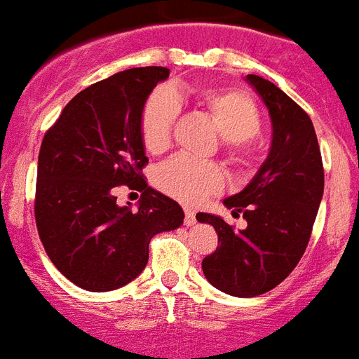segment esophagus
<instances>
[{
	"label": "esophagus",
	"instance_id": "obj_1",
	"mask_svg": "<svg viewBox=\"0 0 359 359\" xmlns=\"http://www.w3.org/2000/svg\"><path fill=\"white\" fill-rule=\"evenodd\" d=\"M195 222H197V219H195V212H191V210H188V208H186V210H184V224L186 226H194Z\"/></svg>",
	"mask_w": 359,
	"mask_h": 359
}]
</instances>
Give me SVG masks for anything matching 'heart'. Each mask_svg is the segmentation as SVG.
Masks as SVG:
<instances>
[{"instance_id": "1", "label": "heart", "mask_w": 359, "mask_h": 359, "mask_svg": "<svg viewBox=\"0 0 359 359\" xmlns=\"http://www.w3.org/2000/svg\"><path fill=\"white\" fill-rule=\"evenodd\" d=\"M195 100L215 122L224 142L226 158L237 168L255 162L254 137L261 129V111L248 95L231 87H197ZM180 113L179 96L170 87H158L144 102L140 113V137L149 153L170 146ZM156 188L186 204H197L224 186V173L213 162L173 156L155 171Z\"/></svg>"}]
</instances>
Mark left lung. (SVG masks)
<instances>
[{
  "label": "left lung",
  "mask_w": 359,
  "mask_h": 359,
  "mask_svg": "<svg viewBox=\"0 0 359 359\" xmlns=\"http://www.w3.org/2000/svg\"><path fill=\"white\" fill-rule=\"evenodd\" d=\"M270 111L272 147L252 182L226 198L233 215L248 226L236 231L221 217L198 213L219 237L215 252L203 259L206 279L236 297L272 290L305 254L323 197L325 171L312 120L290 96L257 74L246 76Z\"/></svg>",
  "instance_id": "obj_1"
}]
</instances>
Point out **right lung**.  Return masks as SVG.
Returning a JSON list of instances; mask_svg holds the SVG:
<instances>
[{
  "label": "right lung",
  "mask_w": 359,
  "mask_h": 359,
  "mask_svg": "<svg viewBox=\"0 0 359 359\" xmlns=\"http://www.w3.org/2000/svg\"><path fill=\"white\" fill-rule=\"evenodd\" d=\"M165 67H135L78 93L47 129L38 155L34 217L45 252L63 276L89 292L133 281L149 241L175 230L184 212L146 184L140 137L144 102ZM120 185L143 191L137 212L116 204Z\"/></svg>",
  "instance_id": "right-lung-1"
}]
</instances>
